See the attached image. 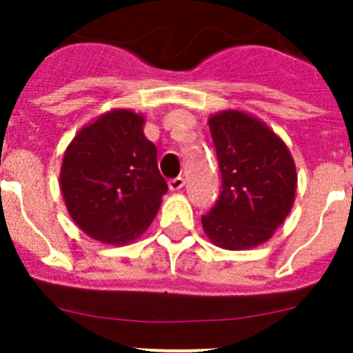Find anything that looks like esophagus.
I'll return each instance as SVG.
<instances>
[{
	"label": "esophagus",
	"instance_id": "obj_1",
	"mask_svg": "<svg viewBox=\"0 0 353 353\" xmlns=\"http://www.w3.org/2000/svg\"><path fill=\"white\" fill-rule=\"evenodd\" d=\"M185 185V180L183 176H176V179H171L170 180V189L171 191H180V189Z\"/></svg>",
	"mask_w": 353,
	"mask_h": 353
}]
</instances>
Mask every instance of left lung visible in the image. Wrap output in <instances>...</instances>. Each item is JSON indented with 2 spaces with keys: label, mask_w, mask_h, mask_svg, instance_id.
Segmentation results:
<instances>
[{
  "label": "left lung",
  "mask_w": 353,
  "mask_h": 353,
  "mask_svg": "<svg viewBox=\"0 0 353 353\" xmlns=\"http://www.w3.org/2000/svg\"><path fill=\"white\" fill-rule=\"evenodd\" d=\"M222 193L202 227L212 245L249 250L269 241L292 209L298 173L287 144L261 119L241 110L209 117Z\"/></svg>",
  "instance_id": "8db88e82"
}]
</instances>
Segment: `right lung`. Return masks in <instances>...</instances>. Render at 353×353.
<instances>
[{
  "label": "right lung",
  "mask_w": 353,
  "mask_h": 353,
  "mask_svg": "<svg viewBox=\"0 0 353 353\" xmlns=\"http://www.w3.org/2000/svg\"><path fill=\"white\" fill-rule=\"evenodd\" d=\"M144 122L142 113L113 108L81 128L63 155L59 185L66 211L101 243L139 240L168 193Z\"/></svg>",
  "instance_id": "1"
}]
</instances>
